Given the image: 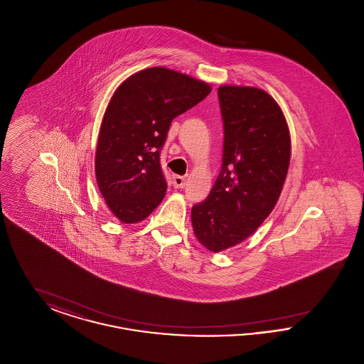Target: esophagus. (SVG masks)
<instances>
[{
	"label": "esophagus",
	"instance_id": "esophagus-1",
	"mask_svg": "<svg viewBox=\"0 0 364 364\" xmlns=\"http://www.w3.org/2000/svg\"><path fill=\"white\" fill-rule=\"evenodd\" d=\"M172 183H173L174 188H183L186 186V177L184 176H178V174H173L172 176Z\"/></svg>",
	"mask_w": 364,
	"mask_h": 364
}]
</instances>
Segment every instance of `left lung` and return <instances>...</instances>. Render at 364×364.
Listing matches in <instances>:
<instances>
[{
	"label": "left lung",
	"mask_w": 364,
	"mask_h": 364,
	"mask_svg": "<svg viewBox=\"0 0 364 364\" xmlns=\"http://www.w3.org/2000/svg\"><path fill=\"white\" fill-rule=\"evenodd\" d=\"M223 165L208 198L191 210L199 242L213 252L245 240L276 206L291 136L277 102L255 87L221 86Z\"/></svg>",
	"instance_id": "left-lung-1"
}]
</instances>
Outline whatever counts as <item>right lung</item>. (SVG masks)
Wrapping results in <instances>:
<instances>
[{
    "label": "right lung",
    "mask_w": 364,
    "mask_h": 364,
    "mask_svg": "<svg viewBox=\"0 0 364 364\" xmlns=\"http://www.w3.org/2000/svg\"><path fill=\"white\" fill-rule=\"evenodd\" d=\"M211 88L162 67L143 70L116 90L101 125L95 176L106 205L124 224L149 217L168 188L161 150L174 117L203 101Z\"/></svg>",
    "instance_id": "right-lung-1"
}]
</instances>
